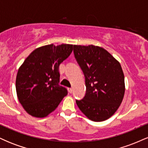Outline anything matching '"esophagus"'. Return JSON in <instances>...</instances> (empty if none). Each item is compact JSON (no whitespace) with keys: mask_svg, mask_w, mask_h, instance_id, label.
I'll return each mask as SVG.
<instances>
[{"mask_svg":"<svg viewBox=\"0 0 148 148\" xmlns=\"http://www.w3.org/2000/svg\"><path fill=\"white\" fill-rule=\"evenodd\" d=\"M72 90H73V89H72V88H68V91H69V93H72Z\"/></svg>","mask_w":148,"mask_h":148,"instance_id":"esophagus-1","label":"esophagus"}]
</instances>
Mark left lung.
<instances>
[{
  "label": "left lung",
  "mask_w": 148,
  "mask_h": 148,
  "mask_svg": "<svg viewBox=\"0 0 148 148\" xmlns=\"http://www.w3.org/2000/svg\"><path fill=\"white\" fill-rule=\"evenodd\" d=\"M75 58L86 79V93L76 102L90 120L101 122L116 112L125 91L120 62L106 49L94 45H74Z\"/></svg>",
  "instance_id": "8db88e82"
}]
</instances>
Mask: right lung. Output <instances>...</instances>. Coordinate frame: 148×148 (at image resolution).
<instances>
[{
    "instance_id": "add662e5",
    "label": "right lung",
    "mask_w": 148,
    "mask_h": 148,
    "mask_svg": "<svg viewBox=\"0 0 148 148\" xmlns=\"http://www.w3.org/2000/svg\"><path fill=\"white\" fill-rule=\"evenodd\" d=\"M72 50V45L42 46L35 49L20 66L16 79V95L28 114L47 117L67 95V89L59 85V65Z\"/></svg>"
}]
</instances>
